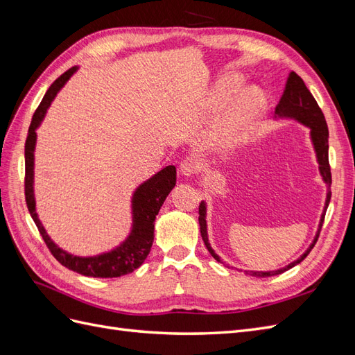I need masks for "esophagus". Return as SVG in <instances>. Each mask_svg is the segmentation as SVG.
<instances>
[{"label":"esophagus","instance_id":"obj_1","mask_svg":"<svg viewBox=\"0 0 355 355\" xmlns=\"http://www.w3.org/2000/svg\"><path fill=\"white\" fill-rule=\"evenodd\" d=\"M200 168H201L200 161L196 159L194 157H188V158H185L184 161H182L180 173L184 175V176H187V178H191V176L197 175L198 171H200Z\"/></svg>","mask_w":355,"mask_h":355}]
</instances>
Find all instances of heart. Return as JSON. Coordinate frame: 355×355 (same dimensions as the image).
I'll use <instances>...</instances> for the list:
<instances>
[{
    "label": "heart",
    "instance_id": "obj_1",
    "mask_svg": "<svg viewBox=\"0 0 355 355\" xmlns=\"http://www.w3.org/2000/svg\"><path fill=\"white\" fill-rule=\"evenodd\" d=\"M239 85L240 77H237V75H230V77L223 78L218 87L210 93L204 108L211 112L220 111L230 102L232 94L237 92ZM263 94L261 90H245L237 99V102L234 103L223 123L214 130L213 142L222 146H228L239 142L243 135L249 130V127L254 121L257 114L261 112Z\"/></svg>",
    "mask_w": 355,
    "mask_h": 355
}]
</instances>
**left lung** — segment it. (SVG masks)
Returning <instances> with one entry per match:
<instances>
[{
  "mask_svg": "<svg viewBox=\"0 0 355 355\" xmlns=\"http://www.w3.org/2000/svg\"><path fill=\"white\" fill-rule=\"evenodd\" d=\"M275 114L278 116H286V118H293V120L299 121L300 124H304L306 127H309L311 130V141H313L314 149H315V155H317V161H318V168L320 173L323 176V180L327 184V198H326V206H324V211L321 214L320 219V225H318V231L315 234L314 241L311 243V245L308 247V250L299 257V259L293 261L292 263H288L287 266L282 268V270L277 271H268V272H262V271H250L247 274L254 275V277H272V275H278L282 274L290 268H293L295 265L302 262L305 257L309 254V252L313 250V247L315 245L318 235L321 231V227H323L324 222V213L327 210V206L330 202V197H331V191H330V185H331V173H330V166H329V128H327V123L324 114L321 112L318 103L315 102L314 96L311 94V92L306 89V85L304 83V80L299 77L296 72H290L288 78L286 83V89L283 92V96L280 102L275 106ZM198 222H200V232L204 244H206L207 250L210 252V254L216 259L218 262L223 263L220 261V257L214 253V250L211 249V245L209 243V237H207V223H206V202L201 201L200 207H198Z\"/></svg>",
  "mask_w": 355,
  "mask_h": 355,
  "instance_id": "8db88e82",
  "label": "left lung"
}]
</instances>
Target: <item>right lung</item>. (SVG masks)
Instances as JSON below:
<instances>
[{
  "label": "right lung",
  "mask_w": 355,
  "mask_h": 355,
  "mask_svg": "<svg viewBox=\"0 0 355 355\" xmlns=\"http://www.w3.org/2000/svg\"><path fill=\"white\" fill-rule=\"evenodd\" d=\"M77 71V67L68 69L65 73L53 83L47 93L42 98L41 103L32 116V121L28 130L25 144V200L26 206L34 219L42 240L49 247L50 253L56 257V261L81 275L96 277V278H114L121 277L128 272H133L136 268L141 266L146 256L151 252L154 241V223L157 214L163 206L164 200L170 191L176 185V167L167 166L159 170L157 175L139 187L132 198L133 211V228L127 240L116 247V249L93 257H80L67 253L50 240L44 227H42L35 210L34 197V151L37 141V127L44 118L50 103L56 98L58 92L71 78V75Z\"/></svg>",
  "instance_id": "obj_1"
}]
</instances>
